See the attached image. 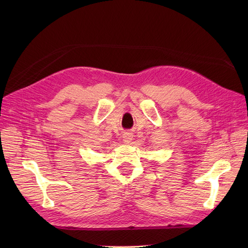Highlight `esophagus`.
<instances>
[{"label":"esophagus","instance_id":"1","mask_svg":"<svg viewBox=\"0 0 248 248\" xmlns=\"http://www.w3.org/2000/svg\"><path fill=\"white\" fill-rule=\"evenodd\" d=\"M132 139H133V137H132V134L130 132H125L123 134V141L125 142V144H130V141L132 140Z\"/></svg>","mask_w":248,"mask_h":248}]
</instances>
